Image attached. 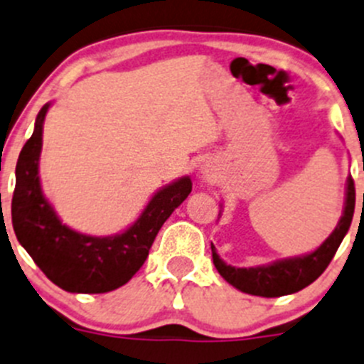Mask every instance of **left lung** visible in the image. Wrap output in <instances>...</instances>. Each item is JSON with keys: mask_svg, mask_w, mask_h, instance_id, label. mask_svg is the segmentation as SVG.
Returning <instances> with one entry per match:
<instances>
[{"mask_svg": "<svg viewBox=\"0 0 364 364\" xmlns=\"http://www.w3.org/2000/svg\"><path fill=\"white\" fill-rule=\"evenodd\" d=\"M355 208V188L354 179H347V197H345L343 215L334 228V231L327 236L326 242L313 252L304 256L287 257V259L274 261V263L261 264V267L238 268L224 263L211 243L213 264L222 277L238 288L243 294L257 295V297H283V295L295 294L302 288L309 287L313 281L318 279L336 254L341 240L350 228L352 217Z\"/></svg>", "mask_w": 364, "mask_h": 364, "instance_id": "1", "label": "left lung"}]
</instances>
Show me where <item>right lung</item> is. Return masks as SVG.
<instances>
[{"instance_id":"obj_1","label":"right lung","mask_w":364,"mask_h":364,"mask_svg":"<svg viewBox=\"0 0 364 364\" xmlns=\"http://www.w3.org/2000/svg\"><path fill=\"white\" fill-rule=\"evenodd\" d=\"M49 103L35 119L33 135L16 165L12 225L17 240L49 281L70 294H107L135 276L158 231L192 192L188 176L158 190L135 224L114 236H90L63 224L42 193L38 158Z\"/></svg>"}]
</instances>
